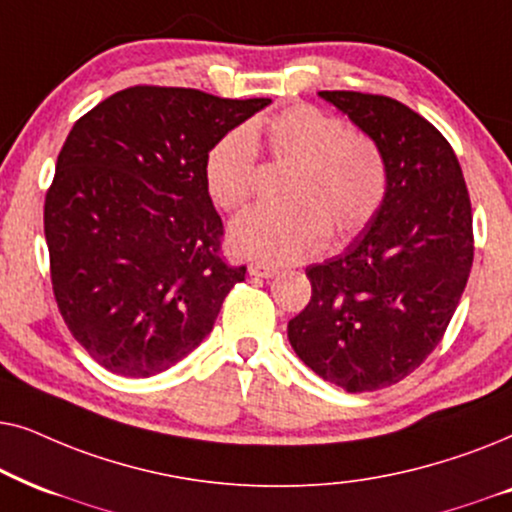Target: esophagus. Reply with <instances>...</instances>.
Masks as SVG:
<instances>
[{
  "instance_id": "1",
  "label": "esophagus",
  "mask_w": 512,
  "mask_h": 512,
  "mask_svg": "<svg viewBox=\"0 0 512 512\" xmlns=\"http://www.w3.org/2000/svg\"><path fill=\"white\" fill-rule=\"evenodd\" d=\"M248 274L255 278H274L278 274V269L271 267V264H264V262H252L248 267Z\"/></svg>"
}]
</instances>
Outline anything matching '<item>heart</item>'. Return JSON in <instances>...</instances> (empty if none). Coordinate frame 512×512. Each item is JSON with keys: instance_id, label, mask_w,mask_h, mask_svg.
<instances>
[{"instance_id": "obj_1", "label": "heart", "mask_w": 512, "mask_h": 512, "mask_svg": "<svg viewBox=\"0 0 512 512\" xmlns=\"http://www.w3.org/2000/svg\"><path fill=\"white\" fill-rule=\"evenodd\" d=\"M288 163L285 201L260 206L231 224L229 243L252 260L288 264L313 257L327 241L358 234L386 194V163L370 135L349 131L335 114L292 105L252 128L238 126L210 147L203 163L208 194L224 210L255 196L257 145Z\"/></svg>"}]
</instances>
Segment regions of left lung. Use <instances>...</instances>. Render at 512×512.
<instances>
[{"instance_id":"1","label":"left lung","mask_w":512,"mask_h":512,"mask_svg":"<svg viewBox=\"0 0 512 512\" xmlns=\"http://www.w3.org/2000/svg\"><path fill=\"white\" fill-rule=\"evenodd\" d=\"M377 142L384 201L342 255L311 264V302L288 323L292 349L349 393L398 384L440 344L473 267V213L459 159L403 102L320 91Z\"/></svg>"}]
</instances>
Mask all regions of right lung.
I'll use <instances>...</instances> for the list:
<instances>
[{"label": "right lung", "instance_id": "obj_1", "mask_svg": "<svg viewBox=\"0 0 512 512\" xmlns=\"http://www.w3.org/2000/svg\"><path fill=\"white\" fill-rule=\"evenodd\" d=\"M269 102L133 86L72 126L44 234L60 316L105 370L152 377L180 363L245 281V267L220 257L224 227L203 163Z\"/></svg>", "mask_w": 512, "mask_h": 512}]
</instances>
